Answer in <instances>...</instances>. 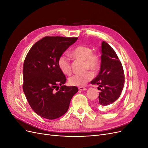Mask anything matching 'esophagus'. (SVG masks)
Wrapping results in <instances>:
<instances>
[{"mask_svg":"<svg viewBox=\"0 0 148 148\" xmlns=\"http://www.w3.org/2000/svg\"><path fill=\"white\" fill-rule=\"evenodd\" d=\"M78 89H79L80 91H85V90H86V88H84V87H83V86L79 87Z\"/></svg>","mask_w":148,"mask_h":148,"instance_id":"esophagus-1","label":"esophagus"}]
</instances>
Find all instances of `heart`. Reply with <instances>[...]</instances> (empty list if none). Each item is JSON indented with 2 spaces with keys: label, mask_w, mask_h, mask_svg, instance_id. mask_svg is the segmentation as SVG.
<instances>
[{
  "label": "heart",
  "mask_w": 148,
  "mask_h": 148,
  "mask_svg": "<svg viewBox=\"0 0 148 148\" xmlns=\"http://www.w3.org/2000/svg\"><path fill=\"white\" fill-rule=\"evenodd\" d=\"M71 56L75 59L84 62V70H91L93 72L100 69L101 59L97 53L88 46L79 45L75 47L71 51ZM57 65L61 71L69 75L71 72V65L69 57L65 54H62L58 59ZM93 77L91 71L88 70L82 73L75 74L69 78V83L71 86H82L89 82Z\"/></svg>",
  "instance_id": "heart-1"
}]
</instances>
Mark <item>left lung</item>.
<instances>
[{
    "mask_svg": "<svg viewBox=\"0 0 148 148\" xmlns=\"http://www.w3.org/2000/svg\"><path fill=\"white\" fill-rule=\"evenodd\" d=\"M101 52L99 73L91 83L99 86L98 89L101 92L97 104L106 106L112 104L119 98L124 86L125 75L117 53L106 41L102 42Z\"/></svg>",
    "mask_w": 148,
    "mask_h": 148,
    "instance_id": "1",
    "label": "left lung"
}]
</instances>
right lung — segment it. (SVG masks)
<instances>
[{"mask_svg":"<svg viewBox=\"0 0 148 148\" xmlns=\"http://www.w3.org/2000/svg\"><path fill=\"white\" fill-rule=\"evenodd\" d=\"M78 38L46 36L30 49L23 64V89L29 106L39 116L53 120L64 115L76 86L64 85L65 75L57 65L59 57Z\"/></svg>","mask_w":148,"mask_h":148,"instance_id":"obj_1","label":"right lung"}]
</instances>
